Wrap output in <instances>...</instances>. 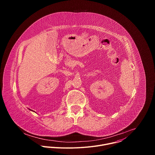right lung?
<instances>
[{
  "mask_svg": "<svg viewBox=\"0 0 155 155\" xmlns=\"http://www.w3.org/2000/svg\"><path fill=\"white\" fill-rule=\"evenodd\" d=\"M29 110H31V111H32V110H31V109H29ZM33 112H34V111H33Z\"/></svg>",
  "mask_w": 155,
  "mask_h": 155,
  "instance_id": "1",
  "label": "right lung"
}]
</instances>
